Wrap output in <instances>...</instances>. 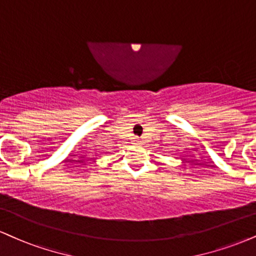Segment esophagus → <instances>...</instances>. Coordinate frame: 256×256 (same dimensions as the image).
Returning a JSON list of instances; mask_svg holds the SVG:
<instances>
[{
    "instance_id": "1",
    "label": "esophagus",
    "mask_w": 256,
    "mask_h": 256,
    "mask_svg": "<svg viewBox=\"0 0 256 256\" xmlns=\"http://www.w3.org/2000/svg\"><path fill=\"white\" fill-rule=\"evenodd\" d=\"M137 143H140V142H137Z\"/></svg>"
}]
</instances>
